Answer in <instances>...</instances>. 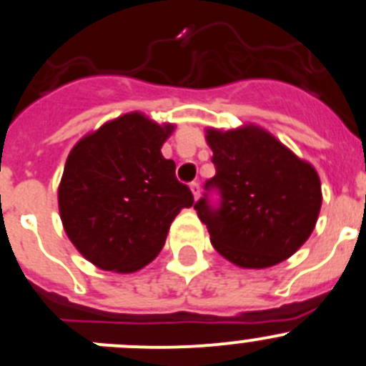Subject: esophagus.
<instances>
[{
    "instance_id": "1",
    "label": "esophagus",
    "mask_w": 366,
    "mask_h": 366,
    "mask_svg": "<svg viewBox=\"0 0 366 366\" xmlns=\"http://www.w3.org/2000/svg\"><path fill=\"white\" fill-rule=\"evenodd\" d=\"M189 187H191V193H193L194 200H198V197H200V184H198V182H191Z\"/></svg>"
}]
</instances>
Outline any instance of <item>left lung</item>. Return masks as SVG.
<instances>
[{
  "mask_svg": "<svg viewBox=\"0 0 366 366\" xmlns=\"http://www.w3.org/2000/svg\"><path fill=\"white\" fill-rule=\"evenodd\" d=\"M219 209L194 204L212 247L239 268L261 269L292 257L307 241L322 207L317 169L268 130L248 123L232 130L205 129Z\"/></svg>",
  "mask_w": 366,
  "mask_h": 366,
  "instance_id": "1",
  "label": "left lung"
}]
</instances>
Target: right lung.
I'll return each instance as SVG.
<instances>
[{"instance_id": "add662e5", "label": "right lung", "mask_w": 366, "mask_h": 366, "mask_svg": "<svg viewBox=\"0 0 366 366\" xmlns=\"http://www.w3.org/2000/svg\"><path fill=\"white\" fill-rule=\"evenodd\" d=\"M175 130L129 112L85 134L59 184L64 230L97 268L132 273L157 257L175 216L193 205L189 187L161 148Z\"/></svg>"}]
</instances>
